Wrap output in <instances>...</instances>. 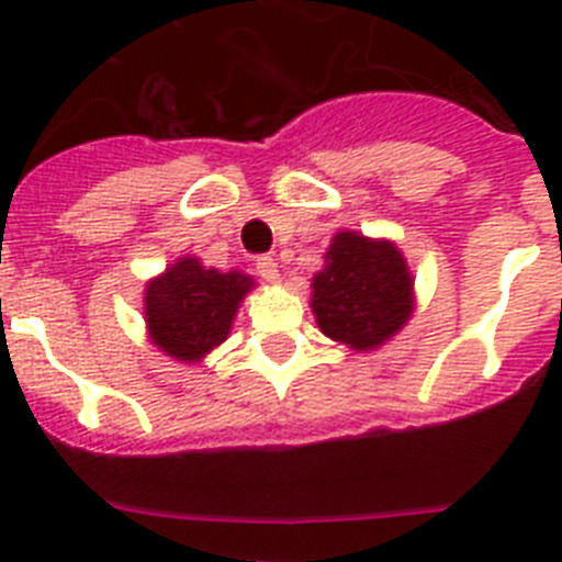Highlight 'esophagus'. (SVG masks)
Wrapping results in <instances>:
<instances>
[{
    "label": "esophagus",
    "mask_w": 562,
    "mask_h": 562,
    "mask_svg": "<svg viewBox=\"0 0 562 562\" xmlns=\"http://www.w3.org/2000/svg\"><path fill=\"white\" fill-rule=\"evenodd\" d=\"M256 270H258V276L265 278V281H270V284H276L278 278H281V272H278V261L272 256H258Z\"/></svg>",
    "instance_id": "esophagus-1"
}]
</instances>
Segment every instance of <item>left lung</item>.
Instances as JSON below:
<instances>
[{
  "mask_svg": "<svg viewBox=\"0 0 562 562\" xmlns=\"http://www.w3.org/2000/svg\"><path fill=\"white\" fill-rule=\"evenodd\" d=\"M312 312L326 337L355 351L380 349L414 312V278L400 247L342 231L312 278Z\"/></svg>",
  "mask_w": 562,
  "mask_h": 562,
  "instance_id": "8db88e82",
  "label": "left lung"
}]
</instances>
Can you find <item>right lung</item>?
Returning <instances> with one entry per match:
<instances>
[{"mask_svg": "<svg viewBox=\"0 0 562 562\" xmlns=\"http://www.w3.org/2000/svg\"><path fill=\"white\" fill-rule=\"evenodd\" d=\"M252 290L245 272L207 270L200 258H180L146 284V326L157 349L180 362H200L227 340L241 297Z\"/></svg>", "mask_w": 562, "mask_h": 562, "instance_id": "obj_1", "label": "right lung"}]
</instances>
